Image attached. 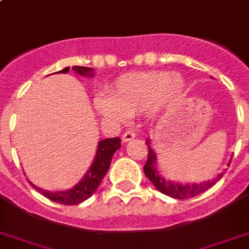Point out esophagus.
Here are the masks:
<instances>
[{"label":"esophagus","instance_id":"34e87169","mask_svg":"<svg viewBox=\"0 0 249 249\" xmlns=\"http://www.w3.org/2000/svg\"><path fill=\"white\" fill-rule=\"evenodd\" d=\"M133 139H135V134H134L133 131H126V133H124V135L122 137L123 142H127Z\"/></svg>","mask_w":249,"mask_h":249}]
</instances>
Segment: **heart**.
<instances>
[{"label": "heart", "instance_id": "heart-1", "mask_svg": "<svg viewBox=\"0 0 249 249\" xmlns=\"http://www.w3.org/2000/svg\"><path fill=\"white\" fill-rule=\"evenodd\" d=\"M185 84L180 75L166 71L124 73L110 88V98L95 99V109L103 118L123 123L127 115L149 111L160 114L181 98Z\"/></svg>", "mask_w": 249, "mask_h": 249}]
</instances>
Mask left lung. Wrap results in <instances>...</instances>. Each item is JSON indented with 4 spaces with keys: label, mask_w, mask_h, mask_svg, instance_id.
Instances as JSON below:
<instances>
[{
    "label": "left lung",
    "mask_w": 249,
    "mask_h": 249,
    "mask_svg": "<svg viewBox=\"0 0 249 249\" xmlns=\"http://www.w3.org/2000/svg\"><path fill=\"white\" fill-rule=\"evenodd\" d=\"M145 142L146 146H148V160L144 165V173H145L149 180L154 184V187L165 196L176 198V199H188V198L198 196V194L203 193L211 187H213L224 176V173H220L217 176V178L207 180L204 183H199V184H196V183L194 184H180V183H176V181L165 180V178L161 177V174L158 170L157 154L151 149L150 139L146 140ZM229 164H231V161H229Z\"/></svg>",
    "instance_id": "obj_1"
}]
</instances>
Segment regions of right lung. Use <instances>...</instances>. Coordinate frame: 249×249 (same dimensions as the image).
Here are the masks:
<instances>
[{
    "label": "right lung",
    "mask_w": 249,
    "mask_h": 249,
    "mask_svg": "<svg viewBox=\"0 0 249 249\" xmlns=\"http://www.w3.org/2000/svg\"><path fill=\"white\" fill-rule=\"evenodd\" d=\"M69 70H70V68H65L61 71H59V72L66 73L69 72ZM71 70H73L76 73L81 75V76H94V70L91 68L73 66ZM120 146H122V144H120V138H109V139L100 140L98 142V150H96V154H95L91 166L85 173V176L83 177V179L76 185H73L72 188H70V189L62 190V192H50V190L37 188L31 181H30V184L35 189H37L42 196H45L50 200H53V202L61 203V204L65 205L79 204V203L84 202L88 198H90L94 194L95 190L98 189L101 180H103L104 177L107 176V170H109L112 157H114L115 151Z\"/></svg>",
    "instance_id": "add662e5"
}]
</instances>
